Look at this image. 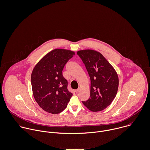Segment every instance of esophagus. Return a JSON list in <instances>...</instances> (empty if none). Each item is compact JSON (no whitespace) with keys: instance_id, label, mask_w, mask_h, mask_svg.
<instances>
[{"instance_id":"obj_1","label":"esophagus","mask_w":150,"mask_h":150,"mask_svg":"<svg viewBox=\"0 0 150 150\" xmlns=\"http://www.w3.org/2000/svg\"><path fill=\"white\" fill-rule=\"evenodd\" d=\"M79 91H80V90H79V89H77V90H75V92H76V94H78V93H79Z\"/></svg>"}]
</instances>
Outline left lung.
<instances>
[{
    "label": "left lung",
    "mask_w": 150,
    "mask_h": 150,
    "mask_svg": "<svg viewBox=\"0 0 150 150\" xmlns=\"http://www.w3.org/2000/svg\"><path fill=\"white\" fill-rule=\"evenodd\" d=\"M77 54L83 60L91 80L90 96L83 103L93 112L106 108L115 98L119 78L113 67L98 51L79 50Z\"/></svg>",
    "instance_id": "left-lung-1"
}]
</instances>
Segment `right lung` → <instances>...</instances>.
I'll list each match as a JSON object with an SVG mask.
<instances>
[{"mask_svg": "<svg viewBox=\"0 0 150 150\" xmlns=\"http://www.w3.org/2000/svg\"><path fill=\"white\" fill-rule=\"evenodd\" d=\"M74 52L55 49L45 54L35 66L31 77L33 94L45 111L57 114L67 106L73 96L67 90V81L62 71Z\"/></svg>", "mask_w": 150, "mask_h": 150, "instance_id": "add662e5", "label": "right lung"}]
</instances>
